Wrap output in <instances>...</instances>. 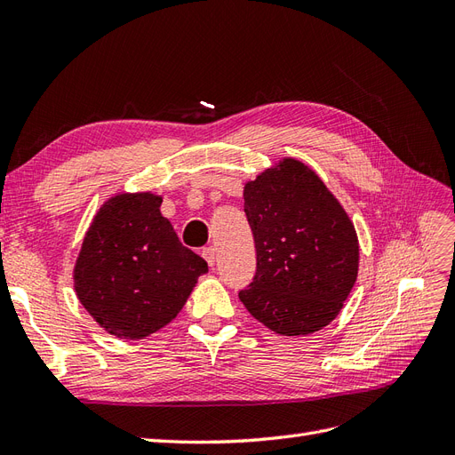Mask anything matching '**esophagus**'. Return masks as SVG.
Instances as JSON below:
<instances>
[{
  "mask_svg": "<svg viewBox=\"0 0 455 455\" xmlns=\"http://www.w3.org/2000/svg\"><path fill=\"white\" fill-rule=\"evenodd\" d=\"M201 254L206 259V264L212 267L214 261H216V249H214V246H204V249L201 251Z\"/></svg>",
  "mask_w": 455,
  "mask_h": 455,
  "instance_id": "1",
  "label": "esophagus"
}]
</instances>
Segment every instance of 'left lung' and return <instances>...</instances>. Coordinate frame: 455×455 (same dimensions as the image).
<instances>
[{
	"label": "left lung",
	"instance_id": "left-lung-1",
	"mask_svg": "<svg viewBox=\"0 0 455 455\" xmlns=\"http://www.w3.org/2000/svg\"><path fill=\"white\" fill-rule=\"evenodd\" d=\"M256 275L239 299L281 336L332 323L359 273V239L347 212L307 164L284 157L244 184Z\"/></svg>",
	"mask_w": 455,
	"mask_h": 455
}]
</instances>
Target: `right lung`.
Listing matches in <instances>:
<instances>
[{"label":"right lung","instance_id":"add662e5","mask_svg":"<svg viewBox=\"0 0 455 455\" xmlns=\"http://www.w3.org/2000/svg\"><path fill=\"white\" fill-rule=\"evenodd\" d=\"M161 196L109 197L85 233L74 267L76 294L108 334L140 339L182 311L206 261L178 241Z\"/></svg>","mask_w":455,"mask_h":455}]
</instances>
